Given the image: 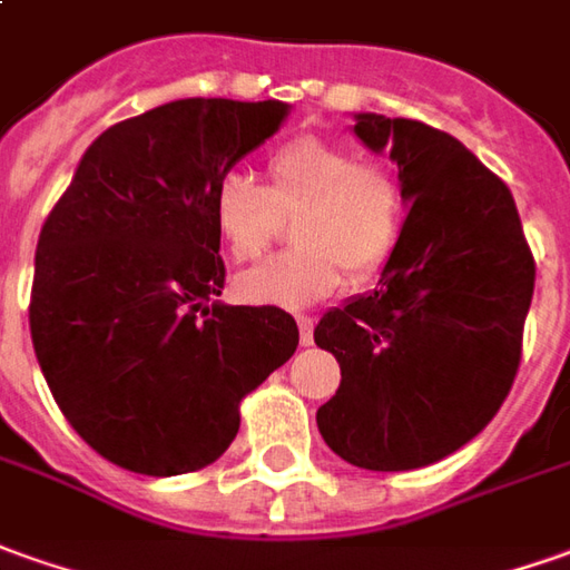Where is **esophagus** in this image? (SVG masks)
I'll use <instances>...</instances> for the list:
<instances>
[{"instance_id": "obj_1", "label": "esophagus", "mask_w": 570, "mask_h": 570, "mask_svg": "<svg viewBox=\"0 0 570 570\" xmlns=\"http://www.w3.org/2000/svg\"><path fill=\"white\" fill-rule=\"evenodd\" d=\"M297 328H301V344L309 347L313 344V320L309 316H297Z\"/></svg>"}]
</instances>
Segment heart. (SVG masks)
<instances>
[{"instance_id": "b5f03b06", "label": "heart", "mask_w": 570, "mask_h": 570, "mask_svg": "<svg viewBox=\"0 0 570 570\" xmlns=\"http://www.w3.org/2000/svg\"><path fill=\"white\" fill-rule=\"evenodd\" d=\"M269 186L226 173L210 191L214 233L238 263L261 257L278 233V214H294V247L235 278L247 304L304 309L344 285L368 278L397 250L406 198L397 173L356 160L344 145L304 136L266 164Z\"/></svg>"}]
</instances>
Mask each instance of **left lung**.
I'll use <instances>...</instances> for the list:
<instances>
[{"instance_id":"obj_1","label":"left lung","mask_w":570,"mask_h":570,"mask_svg":"<svg viewBox=\"0 0 570 570\" xmlns=\"http://www.w3.org/2000/svg\"><path fill=\"white\" fill-rule=\"evenodd\" d=\"M351 129L368 151H391L410 214L379 285L313 332L341 363L316 425L356 469L410 472L456 453L502 406L533 257L512 191L450 132L368 111Z\"/></svg>"}]
</instances>
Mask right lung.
Wrapping results in <instances>:
<instances>
[{
    "label": "right lung",
    "instance_id": "right-lung-1",
    "mask_svg": "<svg viewBox=\"0 0 570 570\" xmlns=\"http://www.w3.org/2000/svg\"><path fill=\"white\" fill-rule=\"evenodd\" d=\"M292 105L176 98L105 129L37 245L30 335L58 410L139 474L198 472L238 434V403L297 351L278 307L217 301L210 191Z\"/></svg>",
    "mask_w": 570,
    "mask_h": 570
}]
</instances>
